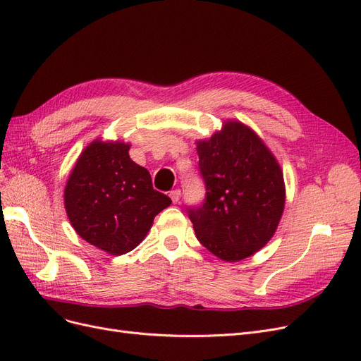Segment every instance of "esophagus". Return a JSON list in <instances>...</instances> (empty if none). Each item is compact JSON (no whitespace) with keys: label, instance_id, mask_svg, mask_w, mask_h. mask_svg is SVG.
<instances>
[{"label":"esophagus","instance_id":"34e87169","mask_svg":"<svg viewBox=\"0 0 361 361\" xmlns=\"http://www.w3.org/2000/svg\"><path fill=\"white\" fill-rule=\"evenodd\" d=\"M170 197H171L173 203H179V200H180V190L170 191Z\"/></svg>","mask_w":361,"mask_h":361}]
</instances>
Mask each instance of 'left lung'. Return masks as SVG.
Instances as JSON below:
<instances>
[{
	"label": "left lung",
	"instance_id": "left-lung-1",
	"mask_svg": "<svg viewBox=\"0 0 361 361\" xmlns=\"http://www.w3.org/2000/svg\"><path fill=\"white\" fill-rule=\"evenodd\" d=\"M204 200L188 206L195 236L226 262L243 260L274 235L285 207L279 162L262 140L239 122L197 143Z\"/></svg>",
	"mask_w": 361,
	"mask_h": 361
}]
</instances>
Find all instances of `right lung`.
Wrapping results in <instances>:
<instances>
[{
	"mask_svg": "<svg viewBox=\"0 0 361 361\" xmlns=\"http://www.w3.org/2000/svg\"><path fill=\"white\" fill-rule=\"evenodd\" d=\"M129 145L96 140L76 161L64 206L87 243L120 256L143 241L154 218L171 200L152 187L149 171L129 158Z\"/></svg>",
	"mask_w": 361,
	"mask_h": 361,
	"instance_id": "obj_1",
	"label": "right lung"
}]
</instances>
